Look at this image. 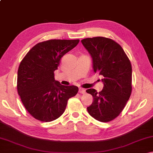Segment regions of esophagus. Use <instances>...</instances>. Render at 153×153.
<instances>
[{
	"mask_svg": "<svg viewBox=\"0 0 153 153\" xmlns=\"http://www.w3.org/2000/svg\"><path fill=\"white\" fill-rule=\"evenodd\" d=\"M79 92L80 93V94H84L85 93H86V90L83 89V88H79Z\"/></svg>",
	"mask_w": 153,
	"mask_h": 153,
	"instance_id": "34e87169",
	"label": "esophagus"
}]
</instances>
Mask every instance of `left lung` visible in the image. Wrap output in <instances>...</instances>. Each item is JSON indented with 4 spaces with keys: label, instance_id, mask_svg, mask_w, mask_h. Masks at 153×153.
I'll use <instances>...</instances> for the list:
<instances>
[{
    "label": "left lung",
    "instance_id": "1",
    "mask_svg": "<svg viewBox=\"0 0 153 153\" xmlns=\"http://www.w3.org/2000/svg\"><path fill=\"white\" fill-rule=\"evenodd\" d=\"M82 43L93 60V69L104 77V87L97 92L88 89L94 101L87 108L93 118L108 122L118 117L130 97L132 86V70L129 58L115 41L105 37L88 38Z\"/></svg>",
    "mask_w": 153,
    "mask_h": 153
}]
</instances>
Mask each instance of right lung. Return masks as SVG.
Returning <instances> with one entry per match:
<instances>
[{"label":"right lung","mask_w":153,"mask_h":153,"mask_svg":"<svg viewBox=\"0 0 153 153\" xmlns=\"http://www.w3.org/2000/svg\"><path fill=\"white\" fill-rule=\"evenodd\" d=\"M79 40H49L38 43L21 61L17 92L25 109L33 118L50 122L64 113L69 98L78 92L76 86H63L55 79L61 59Z\"/></svg>","instance_id":"add662e5"}]
</instances>
